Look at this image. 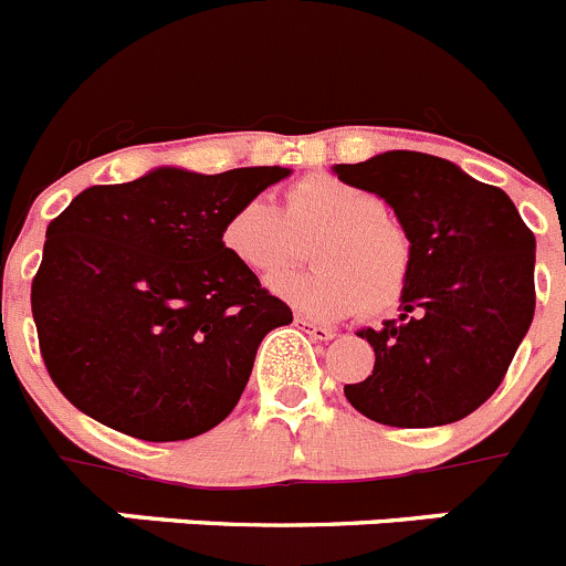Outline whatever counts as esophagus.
Returning <instances> with one entry per match:
<instances>
[{"label": "esophagus", "mask_w": 566, "mask_h": 566, "mask_svg": "<svg viewBox=\"0 0 566 566\" xmlns=\"http://www.w3.org/2000/svg\"><path fill=\"white\" fill-rule=\"evenodd\" d=\"M295 326L307 332V335L313 337V340H332V337H335V332H332L329 326L315 324V321H310V318H295Z\"/></svg>", "instance_id": "esophagus-1"}]
</instances>
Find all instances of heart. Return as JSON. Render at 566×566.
I'll list each match as a JSON object with an SVG mask.
<instances>
[{
    "label": "heart",
    "instance_id": "1",
    "mask_svg": "<svg viewBox=\"0 0 566 566\" xmlns=\"http://www.w3.org/2000/svg\"><path fill=\"white\" fill-rule=\"evenodd\" d=\"M313 242L318 268L282 273L271 290L313 318H343L357 310L377 318L399 307L413 276V242L371 189L335 176L301 178L287 189L284 209L256 195L223 223V248L256 276H273Z\"/></svg>",
    "mask_w": 566,
    "mask_h": 566
}]
</instances>
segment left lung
<instances>
[{
  "mask_svg": "<svg viewBox=\"0 0 566 566\" xmlns=\"http://www.w3.org/2000/svg\"><path fill=\"white\" fill-rule=\"evenodd\" d=\"M337 178L394 206L413 242L402 315L363 329L374 371L346 399L390 427L452 424L505 379L536 310V240L500 187L427 153L337 164Z\"/></svg>",
  "mask_w": 566,
  "mask_h": 566,
  "instance_id": "left-lung-1",
  "label": "left lung"
}]
</instances>
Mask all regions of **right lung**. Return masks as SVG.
I'll use <instances>...</instances> for the list:
<instances>
[{
    "label": "right lung",
    "instance_id": "add662e5",
    "mask_svg": "<svg viewBox=\"0 0 566 566\" xmlns=\"http://www.w3.org/2000/svg\"><path fill=\"white\" fill-rule=\"evenodd\" d=\"M282 167H161L77 195L33 276L39 348L69 402L142 441H184L240 402L262 337L293 321L223 248L231 211Z\"/></svg>",
    "mask_w": 566,
    "mask_h": 566
}]
</instances>
